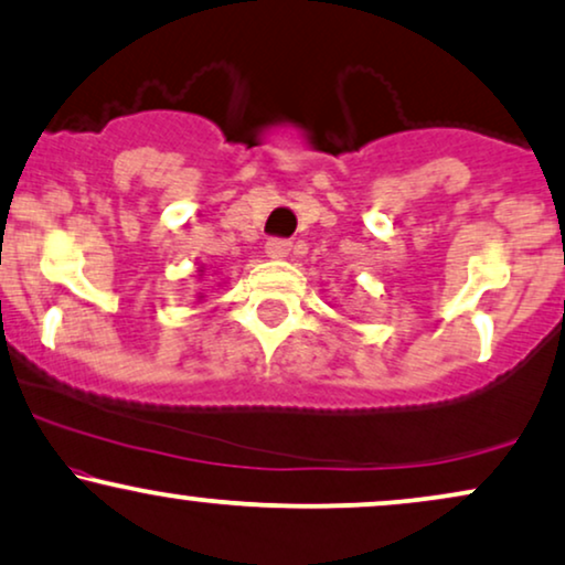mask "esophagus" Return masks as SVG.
Masks as SVG:
<instances>
[{"label":"esophagus","instance_id":"34e87169","mask_svg":"<svg viewBox=\"0 0 565 565\" xmlns=\"http://www.w3.org/2000/svg\"><path fill=\"white\" fill-rule=\"evenodd\" d=\"M265 253L268 257H274V260H281V257H287L291 253V242L289 239H270L265 244Z\"/></svg>","mask_w":565,"mask_h":565}]
</instances>
